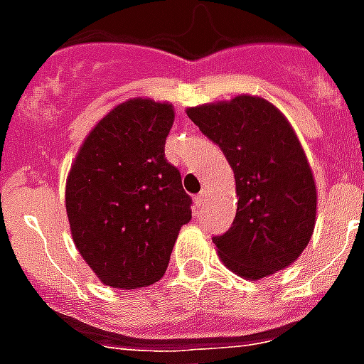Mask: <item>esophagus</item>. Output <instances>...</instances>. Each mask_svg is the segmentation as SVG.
Returning a JSON list of instances; mask_svg holds the SVG:
<instances>
[{
    "label": "esophagus",
    "instance_id": "1",
    "mask_svg": "<svg viewBox=\"0 0 364 364\" xmlns=\"http://www.w3.org/2000/svg\"><path fill=\"white\" fill-rule=\"evenodd\" d=\"M203 203H205V193H198L197 197H195V214L203 210Z\"/></svg>",
    "mask_w": 364,
    "mask_h": 364
}]
</instances>
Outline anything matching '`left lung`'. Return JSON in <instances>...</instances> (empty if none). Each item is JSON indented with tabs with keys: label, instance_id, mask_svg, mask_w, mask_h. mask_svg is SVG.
<instances>
[{
	"label": "left lung",
	"instance_id": "left-lung-1",
	"mask_svg": "<svg viewBox=\"0 0 364 364\" xmlns=\"http://www.w3.org/2000/svg\"><path fill=\"white\" fill-rule=\"evenodd\" d=\"M187 117L220 146L236 179V218L213 237L222 263L247 281L292 265L312 237L318 193L287 117L255 95L189 107Z\"/></svg>",
	"mask_w": 364,
	"mask_h": 364
}]
</instances>
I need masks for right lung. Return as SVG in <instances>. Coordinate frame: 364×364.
Here are the masks:
<instances>
[{
  "instance_id": "add662e5",
  "label": "right lung",
  "mask_w": 364,
  "mask_h": 364,
  "mask_svg": "<svg viewBox=\"0 0 364 364\" xmlns=\"http://www.w3.org/2000/svg\"><path fill=\"white\" fill-rule=\"evenodd\" d=\"M171 103L128 99L97 122L75 156L66 181L72 237L97 279L132 290L158 282L191 197L166 159L173 127Z\"/></svg>"
}]
</instances>
